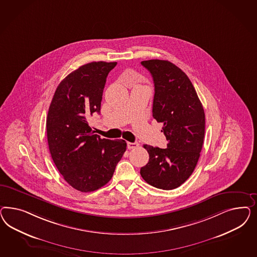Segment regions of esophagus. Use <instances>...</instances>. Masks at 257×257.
Wrapping results in <instances>:
<instances>
[{
    "label": "esophagus",
    "instance_id": "obj_1",
    "mask_svg": "<svg viewBox=\"0 0 257 257\" xmlns=\"http://www.w3.org/2000/svg\"><path fill=\"white\" fill-rule=\"evenodd\" d=\"M139 145L140 144L138 142H127V148L129 149V150L138 148Z\"/></svg>",
    "mask_w": 257,
    "mask_h": 257
}]
</instances>
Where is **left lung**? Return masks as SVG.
<instances>
[{
    "label": "left lung",
    "mask_w": 257,
    "mask_h": 257,
    "mask_svg": "<svg viewBox=\"0 0 257 257\" xmlns=\"http://www.w3.org/2000/svg\"><path fill=\"white\" fill-rule=\"evenodd\" d=\"M141 65L151 72L155 84L153 117L162 122L167 148L144 145L150 159L140 169L149 185L171 190L192 174L200 158L205 115L194 86L187 74L167 60L152 59Z\"/></svg>",
    "instance_id": "obj_1"
}]
</instances>
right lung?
Masks as SVG:
<instances>
[{
    "mask_svg": "<svg viewBox=\"0 0 257 257\" xmlns=\"http://www.w3.org/2000/svg\"><path fill=\"white\" fill-rule=\"evenodd\" d=\"M117 62H91L70 72L58 85L47 116L48 145L63 178L81 192L106 185L126 151L123 140L101 139L87 118L100 114L109 71Z\"/></svg>",
    "mask_w": 257,
    "mask_h": 257,
    "instance_id": "1",
    "label": "right lung"
}]
</instances>
